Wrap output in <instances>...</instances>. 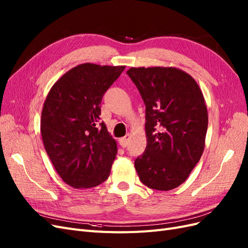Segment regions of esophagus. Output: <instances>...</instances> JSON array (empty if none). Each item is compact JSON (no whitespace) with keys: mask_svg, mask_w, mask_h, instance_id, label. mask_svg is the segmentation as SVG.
I'll use <instances>...</instances> for the list:
<instances>
[{"mask_svg":"<svg viewBox=\"0 0 248 248\" xmlns=\"http://www.w3.org/2000/svg\"><path fill=\"white\" fill-rule=\"evenodd\" d=\"M129 140H130V134L128 133V134H126V137L120 139L119 142H120V145H121L122 148H126L129 144Z\"/></svg>","mask_w":248,"mask_h":248,"instance_id":"1","label":"esophagus"}]
</instances>
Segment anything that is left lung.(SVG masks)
<instances>
[{
	"mask_svg": "<svg viewBox=\"0 0 248 248\" xmlns=\"http://www.w3.org/2000/svg\"><path fill=\"white\" fill-rule=\"evenodd\" d=\"M146 106L147 147L134 161L149 188L168 191L186 181L204 152L208 111L198 82L176 67L127 70Z\"/></svg>",
	"mask_w": 248,
	"mask_h": 248,
	"instance_id": "1",
	"label": "left lung"
}]
</instances>
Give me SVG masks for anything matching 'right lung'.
Listing matches in <instances>:
<instances>
[{"label": "right lung", "mask_w": 248, "mask_h": 248, "mask_svg": "<svg viewBox=\"0 0 248 248\" xmlns=\"http://www.w3.org/2000/svg\"><path fill=\"white\" fill-rule=\"evenodd\" d=\"M125 66L80 64L51 87L43 103L40 131L44 148L63 181L91 188L108 178L117 142L99 123L102 96Z\"/></svg>", "instance_id": "add662e5"}]
</instances>
